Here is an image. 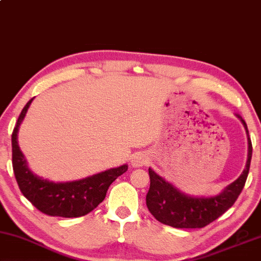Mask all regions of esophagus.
Listing matches in <instances>:
<instances>
[{"mask_svg":"<svg viewBox=\"0 0 261 261\" xmlns=\"http://www.w3.org/2000/svg\"><path fill=\"white\" fill-rule=\"evenodd\" d=\"M147 163V158L144 155H136L132 160V164L133 167H141L143 164Z\"/></svg>","mask_w":261,"mask_h":261,"instance_id":"esophagus-1","label":"esophagus"}]
</instances>
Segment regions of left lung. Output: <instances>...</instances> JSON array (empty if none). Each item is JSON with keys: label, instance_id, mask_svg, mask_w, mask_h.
Segmentation results:
<instances>
[{"label": "left lung", "instance_id": "left-lung-1", "mask_svg": "<svg viewBox=\"0 0 261 261\" xmlns=\"http://www.w3.org/2000/svg\"><path fill=\"white\" fill-rule=\"evenodd\" d=\"M238 118L245 127L248 141L247 162L243 174L226 187L222 194L205 198L183 194L149 168L150 187L146 196V203L156 220L177 228H200L209 225L233 205L245 186L252 159V142L247 125L239 115Z\"/></svg>", "mask_w": 261, "mask_h": 261}]
</instances>
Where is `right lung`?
Returning <instances> with one entry per match:
<instances>
[{"instance_id":"right-lung-1","label":"right lung","mask_w":261,"mask_h":261,"mask_svg":"<svg viewBox=\"0 0 261 261\" xmlns=\"http://www.w3.org/2000/svg\"><path fill=\"white\" fill-rule=\"evenodd\" d=\"M33 100L34 98L30 99L24 106L11 135L13 169L19 190L35 207L47 216L74 218L90 214L105 199L111 184L127 171V164L65 183L50 182L33 174L17 143L18 127Z\"/></svg>"}]
</instances>
